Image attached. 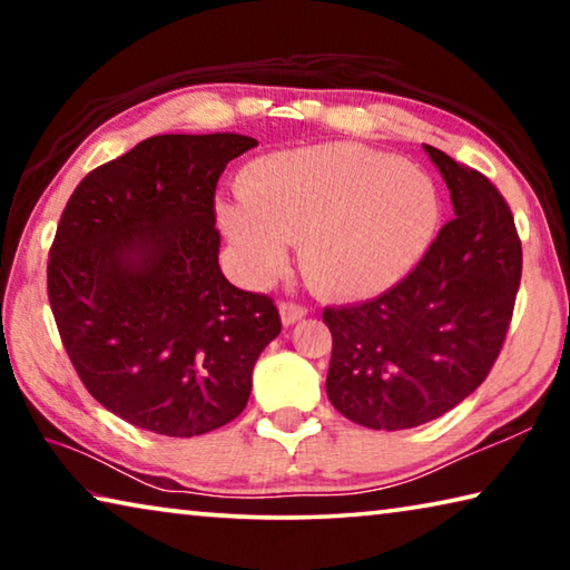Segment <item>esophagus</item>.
<instances>
[{
  "label": "esophagus",
  "instance_id": "esophagus-1",
  "mask_svg": "<svg viewBox=\"0 0 570 570\" xmlns=\"http://www.w3.org/2000/svg\"><path fill=\"white\" fill-rule=\"evenodd\" d=\"M282 320L284 324H296L298 320H304L308 314V306L306 304H298V302H282Z\"/></svg>",
  "mask_w": 570,
  "mask_h": 570
}]
</instances>
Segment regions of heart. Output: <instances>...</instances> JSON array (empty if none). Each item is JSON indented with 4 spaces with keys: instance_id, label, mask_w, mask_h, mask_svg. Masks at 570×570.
I'll use <instances>...</instances> for the list:
<instances>
[{
    "instance_id": "heart-1",
    "label": "heart",
    "mask_w": 570,
    "mask_h": 570,
    "mask_svg": "<svg viewBox=\"0 0 570 570\" xmlns=\"http://www.w3.org/2000/svg\"><path fill=\"white\" fill-rule=\"evenodd\" d=\"M240 204L224 226L258 276L286 264L302 238V266L334 296H374L412 272L440 224V193L412 163L354 142L274 153L246 168Z\"/></svg>"
}]
</instances>
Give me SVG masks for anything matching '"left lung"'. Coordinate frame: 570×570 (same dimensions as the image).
<instances>
[{"label": "left lung", "instance_id": "1", "mask_svg": "<svg viewBox=\"0 0 570 570\" xmlns=\"http://www.w3.org/2000/svg\"><path fill=\"white\" fill-rule=\"evenodd\" d=\"M455 218L387 292L326 306V394L370 430H410L475 392L503 350L523 274V246L503 193L480 170L424 146Z\"/></svg>", "mask_w": 570, "mask_h": 570}]
</instances>
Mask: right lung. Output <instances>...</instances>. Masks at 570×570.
I'll return each mask as SVG.
<instances>
[{"mask_svg":"<svg viewBox=\"0 0 570 570\" xmlns=\"http://www.w3.org/2000/svg\"><path fill=\"white\" fill-rule=\"evenodd\" d=\"M254 146L156 135L90 170L62 210L47 262L57 332L85 390L135 428L193 438L236 420L282 332L274 298L218 266V178Z\"/></svg>","mask_w":570,"mask_h":570,"instance_id":"right-lung-1","label":"right lung"}]
</instances>
